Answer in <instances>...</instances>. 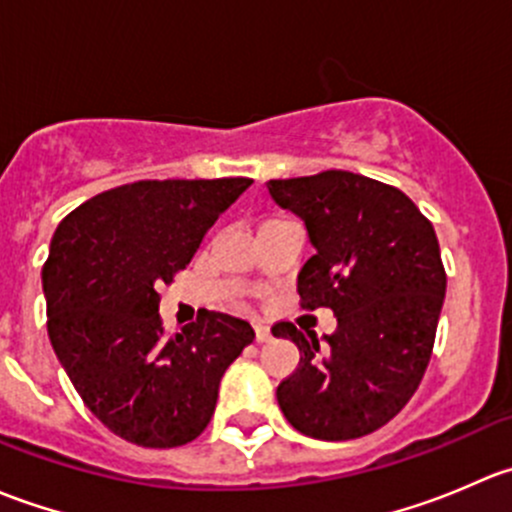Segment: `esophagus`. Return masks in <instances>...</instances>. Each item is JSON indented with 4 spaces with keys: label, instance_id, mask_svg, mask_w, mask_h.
<instances>
[{
    "label": "esophagus",
    "instance_id": "esophagus-1",
    "mask_svg": "<svg viewBox=\"0 0 512 512\" xmlns=\"http://www.w3.org/2000/svg\"><path fill=\"white\" fill-rule=\"evenodd\" d=\"M255 339L257 342H270L272 339V332H270V327H265V324L262 322H255Z\"/></svg>",
    "mask_w": 512,
    "mask_h": 512
}]
</instances>
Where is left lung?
<instances>
[{
	"label": "left lung",
	"mask_w": 512,
	"mask_h": 512,
	"mask_svg": "<svg viewBox=\"0 0 512 512\" xmlns=\"http://www.w3.org/2000/svg\"><path fill=\"white\" fill-rule=\"evenodd\" d=\"M267 190L314 247L297 275L302 309L337 317L322 342L292 322L272 327L299 349L277 404L304 436L361 438L409 404L431 359L446 297L436 232L409 195L349 170L270 180Z\"/></svg>",
	"instance_id": "obj_1"
}]
</instances>
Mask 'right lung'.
<instances>
[{
    "label": "right lung",
    "mask_w": 512,
    "mask_h": 512,
    "mask_svg": "<svg viewBox=\"0 0 512 512\" xmlns=\"http://www.w3.org/2000/svg\"><path fill=\"white\" fill-rule=\"evenodd\" d=\"M250 178L138 180L66 215L41 270L56 359L108 431L143 448L193 441L213 418L225 369L252 344L245 319L200 309L175 337L158 285L198 252Z\"/></svg>",
    "instance_id": "1"
}]
</instances>
